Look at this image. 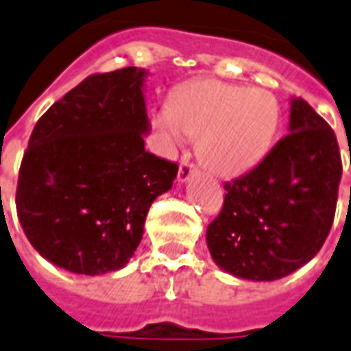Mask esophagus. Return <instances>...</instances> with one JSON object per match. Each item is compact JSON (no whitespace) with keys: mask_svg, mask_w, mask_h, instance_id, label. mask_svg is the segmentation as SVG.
<instances>
[{"mask_svg":"<svg viewBox=\"0 0 351 351\" xmlns=\"http://www.w3.org/2000/svg\"><path fill=\"white\" fill-rule=\"evenodd\" d=\"M195 172V167L192 165V162H189L186 159H184L183 162H181V167H179V172H178V183L183 184L186 183L190 178H192V173Z\"/></svg>","mask_w":351,"mask_h":351,"instance_id":"34e87169","label":"esophagus"}]
</instances>
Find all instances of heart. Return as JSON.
<instances>
[{"mask_svg":"<svg viewBox=\"0 0 351 351\" xmlns=\"http://www.w3.org/2000/svg\"><path fill=\"white\" fill-rule=\"evenodd\" d=\"M278 117V104L265 89L201 78L173 91L159 128L176 145L183 135L197 138L199 161L221 178H236L267 154Z\"/></svg>","mask_w":351,"mask_h":351,"instance_id":"heart-1","label":"heart"}]
</instances>
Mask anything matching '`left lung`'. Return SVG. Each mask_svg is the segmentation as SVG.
Returning a JSON list of instances; mask_svg holds the SVG:
<instances>
[{
    "instance_id": "obj_1",
    "label": "left lung",
    "mask_w": 351,
    "mask_h": 351,
    "mask_svg": "<svg viewBox=\"0 0 351 351\" xmlns=\"http://www.w3.org/2000/svg\"><path fill=\"white\" fill-rule=\"evenodd\" d=\"M289 106V135L225 183L223 208L206 227L214 263L236 278L291 274L320 251L333 223L342 176L335 133L306 100L293 97Z\"/></svg>"
}]
</instances>
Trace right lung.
Returning a JSON list of instances; mask_svg holds the SVG:
<instances>
[{
    "label": "right lung",
    "instance_id": "1",
    "mask_svg": "<svg viewBox=\"0 0 351 351\" xmlns=\"http://www.w3.org/2000/svg\"><path fill=\"white\" fill-rule=\"evenodd\" d=\"M146 69L88 77L49 108L29 138L16 208L40 256L77 274L119 271L178 165L145 150Z\"/></svg>",
    "mask_w": 351,
    "mask_h": 351
}]
</instances>
